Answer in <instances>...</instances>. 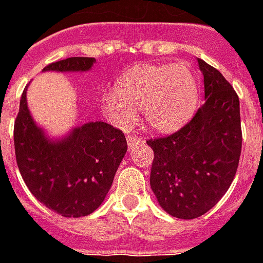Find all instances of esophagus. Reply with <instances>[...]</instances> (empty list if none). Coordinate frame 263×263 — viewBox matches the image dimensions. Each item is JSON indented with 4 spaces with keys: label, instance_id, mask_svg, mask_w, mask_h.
Wrapping results in <instances>:
<instances>
[{
    "label": "esophagus",
    "instance_id": "34e87169",
    "mask_svg": "<svg viewBox=\"0 0 263 263\" xmlns=\"http://www.w3.org/2000/svg\"><path fill=\"white\" fill-rule=\"evenodd\" d=\"M126 142H128V146H129V148H132L134 145L143 143L145 141H143V138L137 137V135H128V137H126Z\"/></svg>",
    "mask_w": 263,
    "mask_h": 263
}]
</instances>
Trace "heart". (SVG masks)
Returning a JSON list of instances; mask_svg holds the SVG:
<instances>
[{
	"label": "heart",
	"instance_id": "obj_1",
	"mask_svg": "<svg viewBox=\"0 0 263 263\" xmlns=\"http://www.w3.org/2000/svg\"><path fill=\"white\" fill-rule=\"evenodd\" d=\"M197 105V80L184 63L135 66L101 101L104 114L114 125L122 129L132 126L137 108L142 107L148 125L160 132L180 128L193 117Z\"/></svg>",
	"mask_w": 263,
	"mask_h": 263
}]
</instances>
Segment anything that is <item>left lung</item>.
Here are the masks:
<instances>
[{
    "label": "left lung",
    "instance_id": "left-lung-1",
    "mask_svg": "<svg viewBox=\"0 0 263 263\" xmlns=\"http://www.w3.org/2000/svg\"><path fill=\"white\" fill-rule=\"evenodd\" d=\"M197 62L205 103L179 131L146 141L155 154L152 192L166 213L183 220L205 214L227 193L242 146L237 92L218 70Z\"/></svg>",
    "mask_w": 263,
    "mask_h": 263
}]
</instances>
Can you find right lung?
<instances>
[{
  "label": "right lung",
  "instance_id": "obj_1",
  "mask_svg": "<svg viewBox=\"0 0 263 263\" xmlns=\"http://www.w3.org/2000/svg\"><path fill=\"white\" fill-rule=\"evenodd\" d=\"M94 58H69L43 71H87ZM16 165L35 197L63 217H84L97 210L108 193L125 156L122 131L103 121L77 126L59 141H50L32 120L26 87L14 125Z\"/></svg>",
  "mask_w": 263,
  "mask_h": 263
}]
</instances>
